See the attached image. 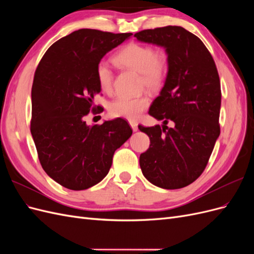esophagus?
<instances>
[{
  "label": "esophagus",
  "mask_w": 254,
  "mask_h": 254,
  "mask_svg": "<svg viewBox=\"0 0 254 254\" xmlns=\"http://www.w3.org/2000/svg\"><path fill=\"white\" fill-rule=\"evenodd\" d=\"M129 124H130V126H131L133 131H136V130H137V124H136V123L135 122H129Z\"/></svg>",
  "instance_id": "34e87169"
}]
</instances>
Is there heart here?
Returning a JSON list of instances; mask_svg holds the SVG:
<instances>
[{"mask_svg": "<svg viewBox=\"0 0 254 254\" xmlns=\"http://www.w3.org/2000/svg\"><path fill=\"white\" fill-rule=\"evenodd\" d=\"M113 61L120 66L129 68L141 74V82L150 91H158L166 79L168 64L164 52H156L150 45L141 43H129L123 48ZM97 81L101 89L109 93L112 90L113 73L110 66L104 61L96 67ZM149 97L141 95L137 97L120 96L109 105V111L115 118L136 121L141 113L148 108Z\"/></svg>", "mask_w": 254, "mask_h": 254, "instance_id": "obj_1", "label": "heart"}]
</instances>
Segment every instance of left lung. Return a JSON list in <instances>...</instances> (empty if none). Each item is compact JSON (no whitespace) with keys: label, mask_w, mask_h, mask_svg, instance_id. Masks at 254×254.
<instances>
[{"label":"left lung","mask_w":254,"mask_h":254,"mask_svg":"<svg viewBox=\"0 0 254 254\" xmlns=\"http://www.w3.org/2000/svg\"><path fill=\"white\" fill-rule=\"evenodd\" d=\"M134 37L164 48L168 64L164 86L148 111L163 125L139 126L150 139L140 156L141 170L156 187L182 189L202 174L220 133L217 68L203 42L181 26L145 29Z\"/></svg>","instance_id":"left-lung-1"}]
</instances>
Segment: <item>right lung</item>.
I'll return each mask as SVG.
<instances>
[{"label": "right lung", "instance_id": "add662e5", "mask_svg": "<svg viewBox=\"0 0 254 254\" xmlns=\"http://www.w3.org/2000/svg\"><path fill=\"white\" fill-rule=\"evenodd\" d=\"M131 33L112 34L78 29L45 52L32 88L30 132L41 166L68 190H87L101 182L112 164L114 151L132 134L123 119L88 126L84 117L99 109L97 64Z\"/></svg>", "mask_w": 254, "mask_h": 254}]
</instances>
